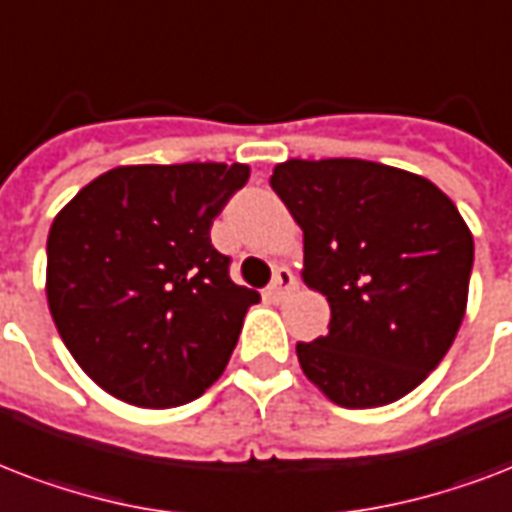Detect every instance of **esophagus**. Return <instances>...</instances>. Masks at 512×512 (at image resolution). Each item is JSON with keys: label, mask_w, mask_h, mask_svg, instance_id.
<instances>
[{"label": "esophagus", "mask_w": 512, "mask_h": 512, "mask_svg": "<svg viewBox=\"0 0 512 512\" xmlns=\"http://www.w3.org/2000/svg\"><path fill=\"white\" fill-rule=\"evenodd\" d=\"M295 287H298L295 273H292L290 268H276V273H273V282L268 284V298L284 300L292 290H295Z\"/></svg>", "instance_id": "1"}]
</instances>
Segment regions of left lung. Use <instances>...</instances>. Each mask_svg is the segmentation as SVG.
Segmentation results:
<instances>
[{
	"label": "left lung",
	"mask_w": 512,
	"mask_h": 512,
	"mask_svg": "<svg viewBox=\"0 0 512 512\" xmlns=\"http://www.w3.org/2000/svg\"><path fill=\"white\" fill-rule=\"evenodd\" d=\"M279 195L303 228V279L330 303L300 368L333 403H395L446 357L464 319L473 233L443 190L360 158L287 161Z\"/></svg>",
	"instance_id": "left-lung-1"
}]
</instances>
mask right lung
<instances>
[{
	"label": "right lung",
	"instance_id": "obj_1",
	"mask_svg": "<svg viewBox=\"0 0 512 512\" xmlns=\"http://www.w3.org/2000/svg\"><path fill=\"white\" fill-rule=\"evenodd\" d=\"M247 179L244 163L117 166L58 212L50 314L104 392L174 408L220 378L260 295L230 282L209 230Z\"/></svg>",
	"mask_w": 512,
	"mask_h": 512
}]
</instances>
